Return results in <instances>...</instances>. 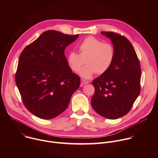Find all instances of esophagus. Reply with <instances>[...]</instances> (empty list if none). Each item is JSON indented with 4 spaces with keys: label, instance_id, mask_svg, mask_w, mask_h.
<instances>
[{
    "label": "esophagus",
    "instance_id": "34e87169",
    "mask_svg": "<svg viewBox=\"0 0 158 158\" xmlns=\"http://www.w3.org/2000/svg\"><path fill=\"white\" fill-rule=\"evenodd\" d=\"M81 83H82V84H88V83L90 82L89 81H86V80H84V79H81Z\"/></svg>",
    "mask_w": 158,
    "mask_h": 158
}]
</instances>
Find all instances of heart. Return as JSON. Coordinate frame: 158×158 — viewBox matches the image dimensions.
<instances>
[{
  "label": "heart",
  "mask_w": 158,
  "mask_h": 158,
  "mask_svg": "<svg viewBox=\"0 0 158 158\" xmlns=\"http://www.w3.org/2000/svg\"><path fill=\"white\" fill-rule=\"evenodd\" d=\"M79 54L71 52L67 58V64L75 73H79L85 63L87 65L80 72L84 78L89 79L94 74H105L112 65L115 57L113 46L108 42H102L94 37H87L79 45Z\"/></svg>",
  "instance_id": "obj_1"
}]
</instances>
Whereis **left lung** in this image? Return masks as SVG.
Returning a JSON list of instances; mask_svg holds the SVG:
<instances>
[{
    "mask_svg": "<svg viewBox=\"0 0 158 158\" xmlns=\"http://www.w3.org/2000/svg\"><path fill=\"white\" fill-rule=\"evenodd\" d=\"M113 44L115 57L110 69L92 82L94 110L102 117L116 119L127 114L140 93L141 71L132 44L124 36L101 32Z\"/></svg>",
    "mask_w": 158,
    "mask_h": 158,
    "instance_id": "left-lung-1",
    "label": "left lung"
}]
</instances>
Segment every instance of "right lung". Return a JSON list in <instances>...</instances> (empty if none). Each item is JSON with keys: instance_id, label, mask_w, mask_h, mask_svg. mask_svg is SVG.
I'll return each instance as SVG.
<instances>
[{"instance_id": "right-lung-1", "label": "right lung", "mask_w": 158, "mask_h": 158, "mask_svg": "<svg viewBox=\"0 0 158 158\" xmlns=\"http://www.w3.org/2000/svg\"><path fill=\"white\" fill-rule=\"evenodd\" d=\"M78 37L47 31L20 54L15 83L26 107L40 119L60 114L79 87L81 78L73 73L64 55L65 48Z\"/></svg>"}]
</instances>
